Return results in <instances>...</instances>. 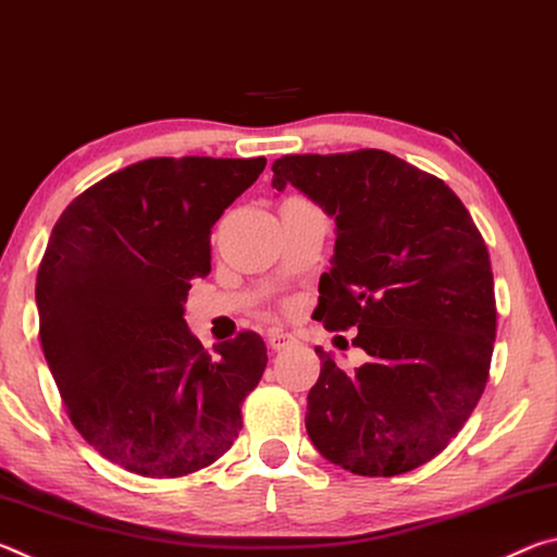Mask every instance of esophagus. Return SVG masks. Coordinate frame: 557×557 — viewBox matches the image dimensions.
I'll return each instance as SVG.
<instances>
[{
  "label": "esophagus",
  "mask_w": 557,
  "mask_h": 557,
  "mask_svg": "<svg viewBox=\"0 0 557 557\" xmlns=\"http://www.w3.org/2000/svg\"><path fill=\"white\" fill-rule=\"evenodd\" d=\"M292 342H295V336L285 332V329L275 326V329H270V332H268V344H270L272 351H282V348L289 346Z\"/></svg>",
  "instance_id": "obj_1"
}]
</instances>
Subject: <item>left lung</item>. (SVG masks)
<instances>
[{"mask_svg": "<svg viewBox=\"0 0 557 557\" xmlns=\"http://www.w3.org/2000/svg\"><path fill=\"white\" fill-rule=\"evenodd\" d=\"M272 186H295L336 221L317 322L358 326L371 356L322 373L307 395L309 440L361 476L425 465L465 428L486 388L496 338L494 275L482 233L457 194L383 149L287 154Z\"/></svg>", "mask_w": 557, "mask_h": 557, "instance_id": "obj_1", "label": "left lung"}]
</instances>
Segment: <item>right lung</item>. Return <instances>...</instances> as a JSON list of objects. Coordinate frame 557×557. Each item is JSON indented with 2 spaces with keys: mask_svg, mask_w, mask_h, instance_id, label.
Returning a JSON list of instances; mask_svg holds the SVG:
<instances>
[{
  "mask_svg": "<svg viewBox=\"0 0 557 557\" xmlns=\"http://www.w3.org/2000/svg\"><path fill=\"white\" fill-rule=\"evenodd\" d=\"M265 164L145 159L86 188L53 225L36 275L46 363L73 428L132 474H191L243 428L265 342L240 332L209 354L184 301L211 272L213 223Z\"/></svg>",
  "mask_w": 557,
  "mask_h": 557,
  "instance_id": "add662e5",
  "label": "right lung"
}]
</instances>
